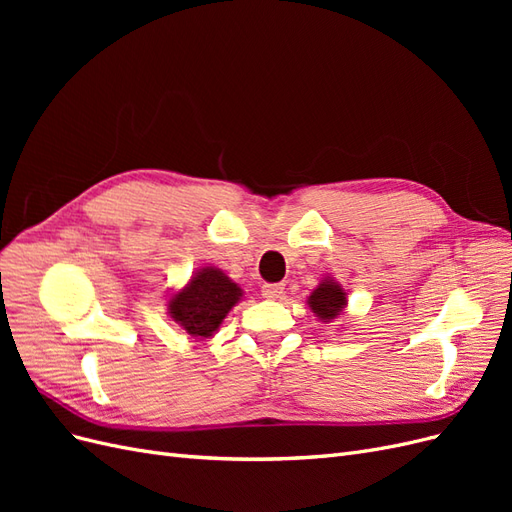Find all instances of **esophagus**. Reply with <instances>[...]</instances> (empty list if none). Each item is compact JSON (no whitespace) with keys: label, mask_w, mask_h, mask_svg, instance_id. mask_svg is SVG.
I'll return each instance as SVG.
<instances>
[{"label":"esophagus","mask_w":512,"mask_h":512,"mask_svg":"<svg viewBox=\"0 0 512 512\" xmlns=\"http://www.w3.org/2000/svg\"><path fill=\"white\" fill-rule=\"evenodd\" d=\"M262 297L277 301L284 297V284H262Z\"/></svg>","instance_id":"1"}]
</instances>
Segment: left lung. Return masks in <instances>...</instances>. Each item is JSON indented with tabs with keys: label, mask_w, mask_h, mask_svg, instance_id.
<instances>
[{
	"label": "left lung",
	"mask_w": 512,
	"mask_h": 512,
	"mask_svg": "<svg viewBox=\"0 0 512 512\" xmlns=\"http://www.w3.org/2000/svg\"><path fill=\"white\" fill-rule=\"evenodd\" d=\"M307 303H309V307H312V312L318 318H322L324 322H329V320H333L335 316L344 312L348 299H346V292L342 290V286H339L337 282L324 280L312 294H309Z\"/></svg>",
	"instance_id": "obj_1"
}]
</instances>
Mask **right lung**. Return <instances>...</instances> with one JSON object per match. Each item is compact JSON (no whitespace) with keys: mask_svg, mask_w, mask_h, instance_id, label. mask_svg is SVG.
Listing matches in <instances>:
<instances>
[{"mask_svg":"<svg viewBox=\"0 0 512 512\" xmlns=\"http://www.w3.org/2000/svg\"><path fill=\"white\" fill-rule=\"evenodd\" d=\"M241 294V288L220 269L205 267L181 292L173 294L168 314L192 337H211Z\"/></svg>","mask_w":512,"mask_h":512,"instance_id":"obj_1","label":"right lung"}]
</instances>
